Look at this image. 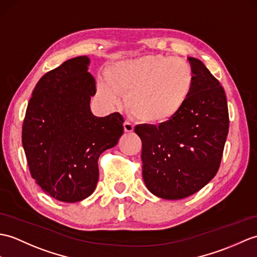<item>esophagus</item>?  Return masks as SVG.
Returning <instances> with one entry per match:
<instances>
[{"label":"esophagus","instance_id":"obj_1","mask_svg":"<svg viewBox=\"0 0 257 257\" xmlns=\"http://www.w3.org/2000/svg\"><path fill=\"white\" fill-rule=\"evenodd\" d=\"M134 128H135V126L131 122H129V121H124L123 122V130H124V133H133L134 131Z\"/></svg>","mask_w":257,"mask_h":257}]
</instances>
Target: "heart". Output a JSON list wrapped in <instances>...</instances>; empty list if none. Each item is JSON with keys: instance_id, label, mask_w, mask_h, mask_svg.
I'll return each mask as SVG.
<instances>
[{"instance_id": "b5f03b06", "label": "heart", "mask_w": 257, "mask_h": 257, "mask_svg": "<svg viewBox=\"0 0 257 257\" xmlns=\"http://www.w3.org/2000/svg\"><path fill=\"white\" fill-rule=\"evenodd\" d=\"M107 81L98 83L101 99L116 105L119 93L128 94L130 114L141 122L160 126L172 120L187 103L194 72L183 59L145 56L115 63L107 72Z\"/></svg>"}]
</instances>
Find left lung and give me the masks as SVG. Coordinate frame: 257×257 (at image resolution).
<instances>
[{"mask_svg":"<svg viewBox=\"0 0 257 257\" xmlns=\"http://www.w3.org/2000/svg\"><path fill=\"white\" fill-rule=\"evenodd\" d=\"M188 61L194 87L183 109L164 124L135 128L142 141L143 181L163 199L185 198L212 180L229 133L223 87L198 59Z\"/></svg>","mask_w":257,"mask_h":257,"instance_id":"obj_1","label":"left lung"}]
</instances>
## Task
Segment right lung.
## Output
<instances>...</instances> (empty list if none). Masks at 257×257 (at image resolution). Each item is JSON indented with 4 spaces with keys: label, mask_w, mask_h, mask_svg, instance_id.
<instances>
[{
    "label": "right lung",
    "mask_w": 257,
    "mask_h": 257,
    "mask_svg": "<svg viewBox=\"0 0 257 257\" xmlns=\"http://www.w3.org/2000/svg\"><path fill=\"white\" fill-rule=\"evenodd\" d=\"M89 59L76 57L46 73L34 88L23 123L22 142L32 177L63 202L87 198L98 182V158L123 134L119 112L96 117Z\"/></svg>",
    "instance_id": "right-lung-1"
}]
</instances>
